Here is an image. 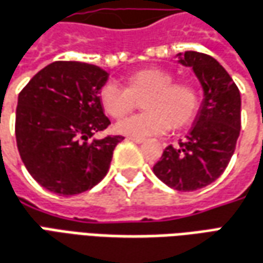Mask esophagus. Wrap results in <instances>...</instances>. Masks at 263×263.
<instances>
[{
  "label": "esophagus",
  "mask_w": 263,
  "mask_h": 263,
  "mask_svg": "<svg viewBox=\"0 0 263 263\" xmlns=\"http://www.w3.org/2000/svg\"><path fill=\"white\" fill-rule=\"evenodd\" d=\"M129 141L135 142V144H144L145 142L144 138H135V137H129Z\"/></svg>",
  "instance_id": "1"
}]
</instances>
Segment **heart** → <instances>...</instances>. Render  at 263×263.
<instances>
[{"mask_svg":"<svg viewBox=\"0 0 263 263\" xmlns=\"http://www.w3.org/2000/svg\"><path fill=\"white\" fill-rule=\"evenodd\" d=\"M106 115L122 121L141 101L144 114L121 122L117 129L132 137H149L192 124L201 106V93L194 82L174 81V74L158 67L132 71L124 77V88L108 82L98 92Z\"/></svg>","mask_w":263,"mask_h":263,"instance_id":"heart-1","label":"heart"}]
</instances>
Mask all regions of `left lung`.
<instances>
[{
  "instance_id": "8db88e82",
  "label": "left lung",
  "mask_w": 263,
  "mask_h": 263,
  "mask_svg": "<svg viewBox=\"0 0 263 263\" xmlns=\"http://www.w3.org/2000/svg\"><path fill=\"white\" fill-rule=\"evenodd\" d=\"M182 65L192 67L203 88L195 124L178 146H166L154 174L176 191H196L216 181L234 155L240 132V93L215 58L185 51Z\"/></svg>"
}]
</instances>
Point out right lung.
I'll list each match as a JSON object with an SVG mask.
<instances>
[{
    "mask_svg": "<svg viewBox=\"0 0 263 263\" xmlns=\"http://www.w3.org/2000/svg\"><path fill=\"white\" fill-rule=\"evenodd\" d=\"M108 72L97 65L55 61L18 95L15 138L20 157L36 182L71 196L95 186L109 170L122 135L92 139L111 121L98 92Z\"/></svg>",
    "mask_w": 263,
    "mask_h": 263,
    "instance_id": "obj_1",
    "label": "right lung"
}]
</instances>
